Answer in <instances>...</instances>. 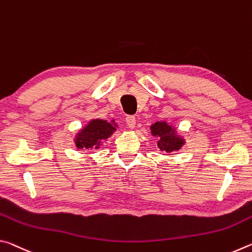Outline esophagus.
<instances>
[{
    "instance_id": "esophagus-1",
    "label": "esophagus",
    "mask_w": 252,
    "mask_h": 252,
    "mask_svg": "<svg viewBox=\"0 0 252 252\" xmlns=\"http://www.w3.org/2000/svg\"><path fill=\"white\" fill-rule=\"evenodd\" d=\"M126 126L129 129H133L135 126V118L133 116H127L126 118Z\"/></svg>"
}]
</instances>
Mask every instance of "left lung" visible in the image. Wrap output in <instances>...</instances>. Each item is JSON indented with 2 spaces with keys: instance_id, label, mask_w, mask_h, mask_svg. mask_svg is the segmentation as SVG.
<instances>
[{
  "instance_id": "1",
  "label": "left lung",
  "mask_w": 252,
  "mask_h": 252,
  "mask_svg": "<svg viewBox=\"0 0 252 252\" xmlns=\"http://www.w3.org/2000/svg\"><path fill=\"white\" fill-rule=\"evenodd\" d=\"M151 134L158 138V148L161 151L171 155L179 151L186 144V139L179 133L177 127L169 125L167 121H157L150 126Z\"/></svg>"
}]
</instances>
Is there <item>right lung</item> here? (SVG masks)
<instances>
[{
    "mask_svg": "<svg viewBox=\"0 0 252 252\" xmlns=\"http://www.w3.org/2000/svg\"><path fill=\"white\" fill-rule=\"evenodd\" d=\"M118 125L114 120L108 122L102 119H93L88 122L82 129L76 132L74 143L80 150L99 149L103 141L108 140L117 131Z\"/></svg>",
    "mask_w": 252,
    "mask_h": 252,
    "instance_id": "1",
    "label": "right lung"
}]
</instances>
